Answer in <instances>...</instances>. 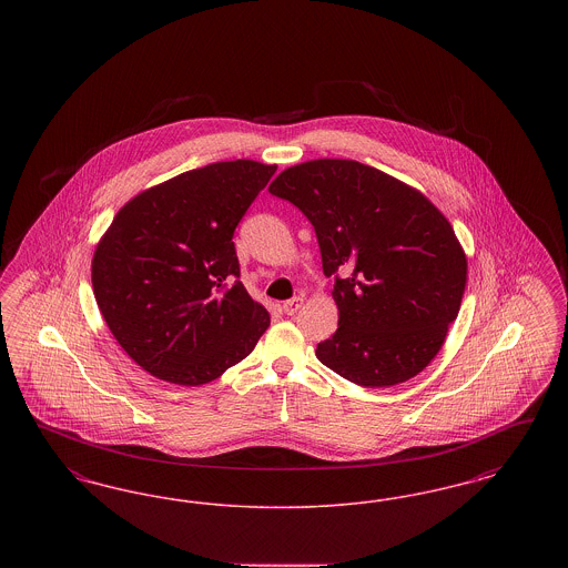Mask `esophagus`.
<instances>
[{
    "label": "esophagus",
    "mask_w": 568,
    "mask_h": 568,
    "mask_svg": "<svg viewBox=\"0 0 568 568\" xmlns=\"http://www.w3.org/2000/svg\"><path fill=\"white\" fill-rule=\"evenodd\" d=\"M302 304H304V300H302V297H292V300L283 302V313H285V315H296L297 311L302 308Z\"/></svg>",
    "instance_id": "obj_1"
}]
</instances>
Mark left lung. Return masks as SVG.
<instances>
[{
  "mask_svg": "<svg viewBox=\"0 0 568 568\" xmlns=\"http://www.w3.org/2000/svg\"><path fill=\"white\" fill-rule=\"evenodd\" d=\"M317 234L334 276L338 329L317 345L329 371L362 387L422 373L458 317L466 255L433 202L403 181L353 160H313L268 187Z\"/></svg>",
  "mask_w": 568,
  "mask_h": 568,
  "instance_id": "left-lung-1",
  "label": "left lung"
}]
</instances>
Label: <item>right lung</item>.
<instances>
[{
	"instance_id": "1",
	"label": "right lung",
	"mask_w": 568,
	"mask_h": 568,
	"mask_svg": "<svg viewBox=\"0 0 568 568\" xmlns=\"http://www.w3.org/2000/svg\"><path fill=\"white\" fill-rule=\"evenodd\" d=\"M276 165L209 163L138 193L95 246L91 283L112 336L153 377L204 385L268 329L246 294L234 230Z\"/></svg>"
}]
</instances>
